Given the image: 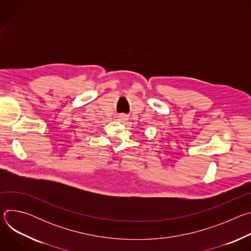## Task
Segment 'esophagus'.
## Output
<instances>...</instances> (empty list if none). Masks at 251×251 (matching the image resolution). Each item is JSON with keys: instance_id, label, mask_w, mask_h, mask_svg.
I'll use <instances>...</instances> for the list:
<instances>
[{"instance_id": "34e87169", "label": "esophagus", "mask_w": 251, "mask_h": 251, "mask_svg": "<svg viewBox=\"0 0 251 251\" xmlns=\"http://www.w3.org/2000/svg\"><path fill=\"white\" fill-rule=\"evenodd\" d=\"M117 120L119 122H123L124 123V122H126L128 120V116L125 115V114H120V115L117 116Z\"/></svg>"}]
</instances>
